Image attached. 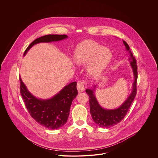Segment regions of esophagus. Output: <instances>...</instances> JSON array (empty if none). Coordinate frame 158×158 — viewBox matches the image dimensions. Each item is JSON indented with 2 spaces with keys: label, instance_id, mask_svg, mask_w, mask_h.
Returning <instances> with one entry per match:
<instances>
[{
  "label": "esophagus",
  "instance_id": "34e87169",
  "mask_svg": "<svg viewBox=\"0 0 158 158\" xmlns=\"http://www.w3.org/2000/svg\"><path fill=\"white\" fill-rule=\"evenodd\" d=\"M86 82L84 81H79L77 83V89L78 92H83L86 87Z\"/></svg>",
  "mask_w": 158,
  "mask_h": 158
}]
</instances>
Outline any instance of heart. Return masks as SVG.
Returning a JSON list of instances; mask_svg holds the SVG:
<instances>
[{
	"label": "heart",
	"mask_w": 158,
	"mask_h": 158,
	"mask_svg": "<svg viewBox=\"0 0 158 158\" xmlns=\"http://www.w3.org/2000/svg\"><path fill=\"white\" fill-rule=\"evenodd\" d=\"M73 58L76 63H88V71L92 76H98L109 64L112 54L110 50L94 41L86 40L81 43L75 50Z\"/></svg>",
	"instance_id": "b5f03b06"
}]
</instances>
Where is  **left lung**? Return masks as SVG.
Here are the masks:
<instances>
[{"mask_svg": "<svg viewBox=\"0 0 158 158\" xmlns=\"http://www.w3.org/2000/svg\"><path fill=\"white\" fill-rule=\"evenodd\" d=\"M123 43L125 46L126 50L130 53V57L128 60L132 68L135 81L133 84L132 91L127 100L117 108L113 110L105 109L102 108L98 103L95 94L94 90L96 86H94L92 89H87L86 92L89 97L90 113L92 118L94 122L100 127L102 128H110L118 123L126 115L129 110L131 103L135 98L137 92V66L136 64L135 58L133 56L128 44L123 40Z\"/></svg>", "mask_w": 158, "mask_h": 158, "instance_id": "obj_1", "label": "left lung"}]
</instances>
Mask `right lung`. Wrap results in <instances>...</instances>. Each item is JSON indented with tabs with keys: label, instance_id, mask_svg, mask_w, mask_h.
Masks as SVG:
<instances>
[{
	"label": "right lung",
	"instance_id": "1",
	"mask_svg": "<svg viewBox=\"0 0 158 158\" xmlns=\"http://www.w3.org/2000/svg\"><path fill=\"white\" fill-rule=\"evenodd\" d=\"M68 37L66 35H48L37 38L27 48L23 55L35 44L59 41ZM19 80L20 92L31 117L48 129H58L64 125L68 121L72 102L78 94L77 82L69 83L53 97L43 100L33 95L27 89L21 77Z\"/></svg>",
	"mask_w": 158,
	"mask_h": 158
}]
</instances>
